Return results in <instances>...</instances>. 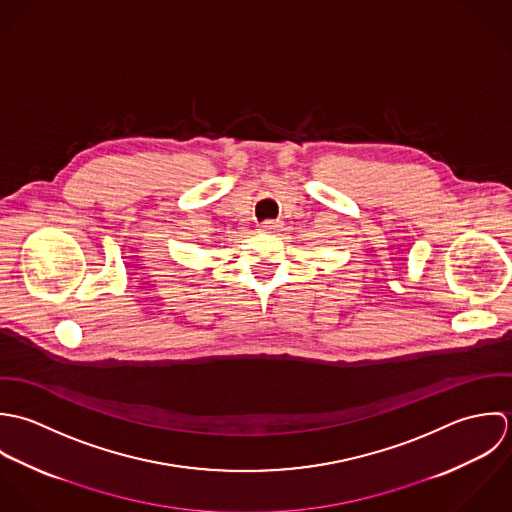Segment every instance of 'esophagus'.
Returning <instances> with one entry per match:
<instances>
[{
    "mask_svg": "<svg viewBox=\"0 0 512 512\" xmlns=\"http://www.w3.org/2000/svg\"><path fill=\"white\" fill-rule=\"evenodd\" d=\"M277 227H279V221H275V219H267V221H263V223L259 225V231L271 233V231H275Z\"/></svg>",
    "mask_w": 512,
    "mask_h": 512,
    "instance_id": "esophagus-1",
    "label": "esophagus"
}]
</instances>
